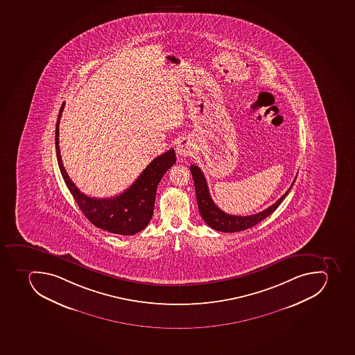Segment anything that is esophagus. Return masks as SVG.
<instances>
[{
    "label": "esophagus",
    "instance_id": "obj_1",
    "mask_svg": "<svg viewBox=\"0 0 355 355\" xmlns=\"http://www.w3.org/2000/svg\"><path fill=\"white\" fill-rule=\"evenodd\" d=\"M176 153L182 157L193 155L194 149L188 138H181L176 143Z\"/></svg>",
    "mask_w": 355,
    "mask_h": 355
}]
</instances>
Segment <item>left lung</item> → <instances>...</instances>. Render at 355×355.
<instances>
[{
    "mask_svg": "<svg viewBox=\"0 0 355 355\" xmlns=\"http://www.w3.org/2000/svg\"><path fill=\"white\" fill-rule=\"evenodd\" d=\"M191 174L193 176L194 189L197 193L198 207L199 212L202 217L205 223H207L209 227H211L218 232H236L241 230H248L255 225L259 224V221L266 219L268 216L271 215L277 207L280 206L283 200L286 199V196L289 194L292 185L295 184V180L292 182L291 187L286 190V193L283 194L277 202L273 203L272 206L266 208V210L250 216H234L226 214L216 206L215 202L212 201L210 193H209L208 184H207L206 178L203 175L202 171L196 165H191Z\"/></svg>",
    "mask_w": 355,
    "mask_h": 355,
    "instance_id": "1",
    "label": "left lung"
}]
</instances>
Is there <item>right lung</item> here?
Segmentation results:
<instances>
[{
    "instance_id": "obj_1",
    "label": "right lung",
    "mask_w": 355,
    "mask_h": 355,
    "mask_svg": "<svg viewBox=\"0 0 355 355\" xmlns=\"http://www.w3.org/2000/svg\"><path fill=\"white\" fill-rule=\"evenodd\" d=\"M64 105L60 107L57 118L55 144L60 173L67 188L80 207V211L94 226L116 235L130 236L137 234L152 219L155 205L156 190L162 178L171 166L175 164L174 149L167 150L153 159L141 172L137 180L125 192L109 199L87 197L78 190L66 173L60 150V123Z\"/></svg>"
}]
</instances>
